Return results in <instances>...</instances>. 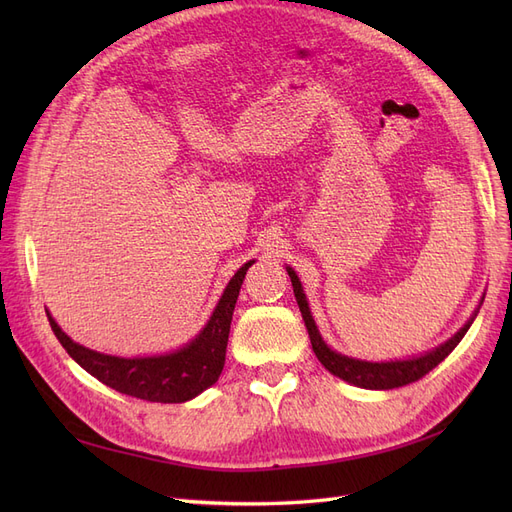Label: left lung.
<instances>
[{
	"mask_svg": "<svg viewBox=\"0 0 512 512\" xmlns=\"http://www.w3.org/2000/svg\"><path fill=\"white\" fill-rule=\"evenodd\" d=\"M290 282L294 288V297H297L301 316L305 320V327L309 333V339H312V348L318 356V361L324 365V369H329L333 376L342 378L354 386H361V389H374V391H389V389H397V386H406L410 382L421 380L425 374L440 365L448 354H451L457 344L463 339V335L468 333L470 324L474 322L476 314L474 312L470 316V320L463 324V327L444 342L442 346H438L436 350L425 352L421 356H414V359H406V361H386V363H371V361H359V359H350L346 354H339L335 350H331L316 327V322L312 318V312H309V305L305 299V292L301 288V282L297 273H294L290 267H286Z\"/></svg>",
	"mask_w": 512,
	"mask_h": 512,
	"instance_id": "8db88e82",
	"label": "left lung"
}]
</instances>
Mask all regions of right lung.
I'll return each instance as SVG.
<instances>
[{"instance_id": "obj_1", "label": "right lung", "mask_w": 512, "mask_h": 512, "mask_svg": "<svg viewBox=\"0 0 512 512\" xmlns=\"http://www.w3.org/2000/svg\"><path fill=\"white\" fill-rule=\"evenodd\" d=\"M252 265L254 260L245 262L232 275L205 329L190 344L170 354L141 356V359H121V356L102 354L72 342L59 329V324L51 318L49 312H46V316H49L51 329L59 339V344L66 348L76 363L102 384L111 386V389L123 395L156 401V404H183V401L209 389L222 374L232 312H235L245 273Z\"/></svg>"}]
</instances>
